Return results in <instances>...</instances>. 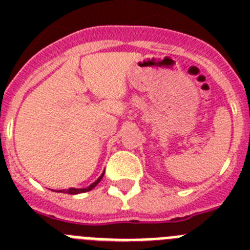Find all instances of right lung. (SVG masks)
Returning <instances> with one entry per match:
<instances>
[{
  "instance_id": "1",
  "label": "right lung",
  "mask_w": 250,
  "mask_h": 250,
  "mask_svg": "<svg viewBox=\"0 0 250 250\" xmlns=\"http://www.w3.org/2000/svg\"><path fill=\"white\" fill-rule=\"evenodd\" d=\"M103 176H104V173H103V175L100 176V177L98 178V180L95 181V182L91 183L90 186L86 187V188H69V189H61V191H58V192H62V193H69V194H78V193H83V192H88V191H90V189H93L94 187L97 186L98 183H99L100 181H102Z\"/></svg>"
}]
</instances>
